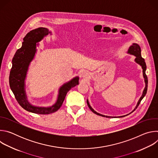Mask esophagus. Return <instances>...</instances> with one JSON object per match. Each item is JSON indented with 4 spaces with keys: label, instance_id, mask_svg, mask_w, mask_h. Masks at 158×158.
<instances>
[{
    "label": "esophagus",
    "instance_id": "1",
    "mask_svg": "<svg viewBox=\"0 0 158 158\" xmlns=\"http://www.w3.org/2000/svg\"><path fill=\"white\" fill-rule=\"evenodd\" d=\"M82 77L83 78L86 79V78H87V77H88V74H87V73L84 72V73H82Z\"/></svg>",
    "mask_w": 158,
    "mask_h": 158
}]
</instances>
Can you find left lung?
<instances>
[{"instance_id":"left-lung-1","label":"left lung","mask_w":158,"mask_h":158,"mask_svg":"<svg viewBox=\"0 0 158 158\" xmlns=\"http://www.w3.org/2000/svg\"><path fill=\"white\" fill-rule=\"evenodd\" d=\"M127 53L129 54H131V55H133L135 57H136V58H135V62H136V63H138V64H139L142 69H143V77H144V82H145V87H144V91L143 92V94L141 96V97L140 98L139 100L138 101V104L136 106V107L134 108V109L131 112H130L129 114L132 113V112H134L135 110H136V109H137V107H138V106L139 105L141 100L144 98V97L146 96V93H147V90H148V77H147V76L146 74V62H145V60L144 59L141 57V48L140 46H139V45L138 44H136V43H133L131 46L129 48V49L127 51ZM87 104L88 105V107H89V109H91L94 114H97V115H99V116H103V117H106V118H123V117H124L127 115H129V114H127V115H124V116H118V117H112V116H104V115H102V114H101L99 113H98V112H97L96 111H95L93 108L92 107L90 106L89 103V101H88V99H87Z\"/></svg>"}]
</instances>
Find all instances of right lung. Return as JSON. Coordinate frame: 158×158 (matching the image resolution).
<instances>
[{"instance_id": "add662e5", "label": "right lung", "mask_w": 158, "mask_h": 158, "mask_svg": "<svg viewBox=\"0 0 158 158\" xmlns=\"http://www.w3.org/2000/svg\"><path fill=\"white\" fill-rule=\"evenodd\" d=\"M51 32L47 28L39 27L30 31L23 39L22 47L19 49L12 60V66L9 75L10 87L15 98L25 110L39 114H49L57 111L62 106L67 93L69 90L79 84V77H75L70 81L64 84L59 90L56 102L50 107H39L31 104L27 100L25 80L29 66L34 58L37 51V42Z\"/></svg>"}]
</instances>
